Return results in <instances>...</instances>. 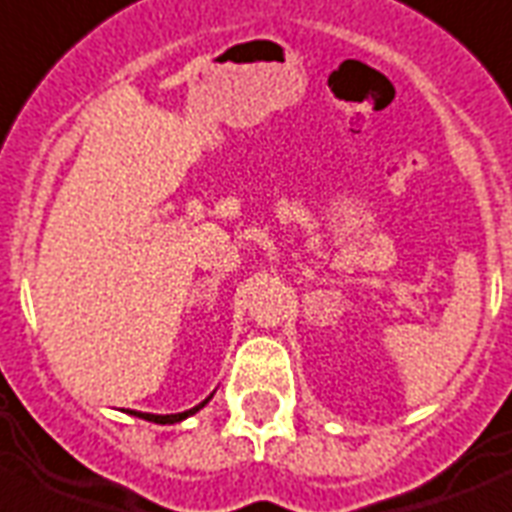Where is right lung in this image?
<instances>
[{
	"label": "right lung",
	"instance_id": "right-lung-1",
	"mask_svg": "<svg viewBox=\"0 0 512 512\" xmlns=\"http://www.w3.org/2000/svg\"><path fill=\"white\" fill-rule=\"evenodd\" d=\"M209 400H211V395L204 400V403H198L196 408H190V411H183V413H170V416H156V413H141V411H130V413L138 418H146V421H154V424H177V421H183V418H188V416H193L196 411H201V408H204Z\"/></svg>",
	"mask_w": 512,
	"mask_h": 512
}]
</instances>
